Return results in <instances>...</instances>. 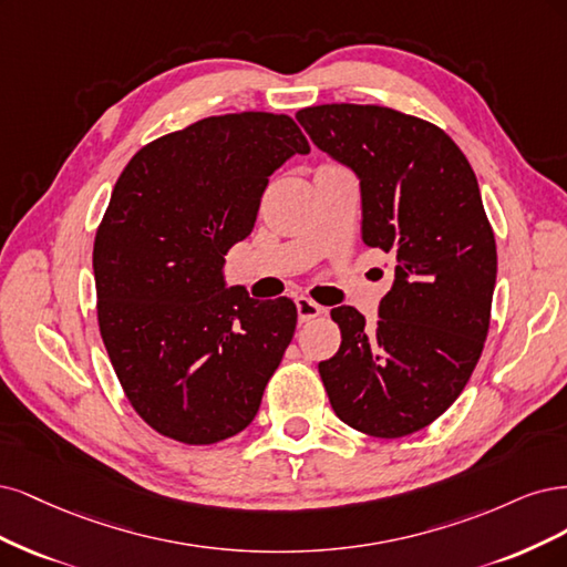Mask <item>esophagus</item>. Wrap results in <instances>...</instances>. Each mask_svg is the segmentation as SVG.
<instances>
[{
    "label": "esophagus",
    "mask_w": 567,
    "mask_h": 567,
    "mask_svg": "<svg viewBox=\"0 0 567 567\" xmlns=\"http://www.w3.org/2000/svg\"><path fill=\"white\" fill-rule=\"evenodd\" d=\"M295 303H297L299 322H310L313 318L322 316V306H318L316 301H310V299H306V297H299Z\"/></svg>",
    "instance_id": "esophagus-1"
}]
</instances>
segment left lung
Returning a JSON list of instances; mask_svg holds the SVG:
<instances>
[{
  "label": "left lung",
  "mask_w": 567,
  "mask_h": 567,
  "mask_svg": "<svg viewBox=\"0 0 567 567\" xmlns=\"http://www.w3.org/2000/svg\"><path fill=\"white\" fill-rule=\"evenodd\" d=\"M297 120L360 181L362 243L395 257L374 327L332 308L341 346L318 364L324 391L351 429L410 435L460 398L487 337L497 247L476 174L443 130L391 107L330 103Z\"/></svg>",
  "instance_id": "1"
}]
</instances>
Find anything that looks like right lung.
<instances>
[{
	"label": "right lung",
	"mask_w": 567,
	"mask_h": 567,
	"mask_svg": "<svg viewBox=\"0 0 567 567\" xmlns=\"http://www.w3.org/2000/svg\"><path fill=\"white\" fill-rule=\"evenodd\" d=\"M308 151L291 117L233 113L148 143L117 178L94 243L99 327L157 433L212 445L257 416L297 306L228 287L224 257L257 224L268 176Z\"/></svg>",
	"instance_id": "add662e5"
}]
</instances>
